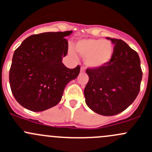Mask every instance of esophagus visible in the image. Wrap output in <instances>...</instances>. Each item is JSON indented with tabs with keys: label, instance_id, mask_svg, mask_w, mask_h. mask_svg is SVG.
<instances>
[{
	"label": "esophagus",
	"instance_id": "34e87169",
	"mask_svg": "<svg viewBox=\"0 0 152 152\" xmlns=\"http://www.w3.org/2000/svg\"><path fill=\"white\" fill-rule=\"evenodd\" d=\"M85 71V67H81V72Z\"/></svg>",
	"mask_w": 152,
	"mask_h": 152
}]
</instances>
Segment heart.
<instances>
[{"label": "heart", "instance_id": "obj_1", "mask_svg": "<svg viewBox=\"0 0 152 152\" xmlns=\"http://www.w3.org/2000/svg\"><path fill=\"white\" fill-rule=\"evenodd\" d=\"M76 50L85 57V65L92 68H99L107 65L114 54V46L111 41L102 39H85L79 40L75 45ZM70 54L75 56L72 48Z\"/></svg>", "mask_w": 152, "mask_h": 152}]
</instances>
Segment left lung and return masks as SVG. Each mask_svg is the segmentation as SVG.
<instances>
[{"label":"left lung","mask_w":152,"mask_h":152,"mask_svg":"<svg viewBox=\"0 0 152 152\" xmlns=\"http://www.w3.org/2000/svg\"><path fill=\"white\" fill-rule=\"evenodd\" d=\"M115 44L114 54L107 65L87 67L89 81L84 94L87 105L104 116L124 111L140 92L142 72L137 52L121 39L107 37Z\"/></svg>","instance_id":"left-lung-1"}]
</instances>
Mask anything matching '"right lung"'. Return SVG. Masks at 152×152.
I'll return each instance as SVG.
<instances>
[{"label": "right lung", "instance_id": "1", "mask_svg": "<svg viewBox=\"0 0 152 152\" xmlns=\"http://www.w3.org/2000/svg\"><path fill=\"white\" fill-rule=\"evenodd\" d=\"M71 33L31 35L15 50L10 70L11 90L17 102L27 110L41 112L56 106L65 86L79 74V65L69 69L62 62L68 49L65 37Z\"/></svg>", "mask_w": 152, "mask_h": 152}]
</instances>
